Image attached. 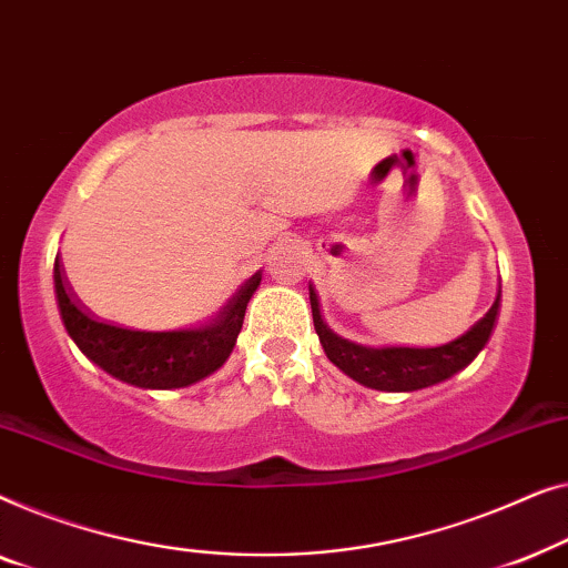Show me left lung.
<instances>
[{
	"label": "left lung",
	"instance_id": "1",
	"mask_svg": "<svg viewBox=\"0 0 568 568\" xmlns=\"http://www.w3.org/2000/svg\"><path fill=\"white\" fill-rule=\"evenodd\" d=\"M311 314H314V326L322 342L324 353L329 361L339 367L349 378L363 383L375 390H419L435 386L445 378H450L463 371L474 357L481 353L486 342L491 337L494 322H497L499 298L491 303V308L463 334V337L447 342L440 347H367L349 342L339 334H334L324 324L322 311H318V295L308 285Z\"/></svg>",
	"mask_w": 568,
	"mask_h": 568
}]
</instances>
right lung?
I'll list each match as a JSON object with an SVG mask.
<instances>
[{"label": "right lung", "instance_id": "obj_1", "mask_svg": "<svg viewBox=\"0 0 568 568\" xmlns=\"http://www.w3.org/2000/svg\"><path fill=\"white\" fill-rule=\"evenodd\" d=\"M260 281L262 273H254L207 324L193 326V329L141 332L100 322L87 314L63 277L59 257L53 265L61 322L77 347L113 378L159 390L193 386L229 361L242 332L246 303L257 291Z\"/></svg>", "mask_w": 568, "mask_h": 568}]
</instances>
